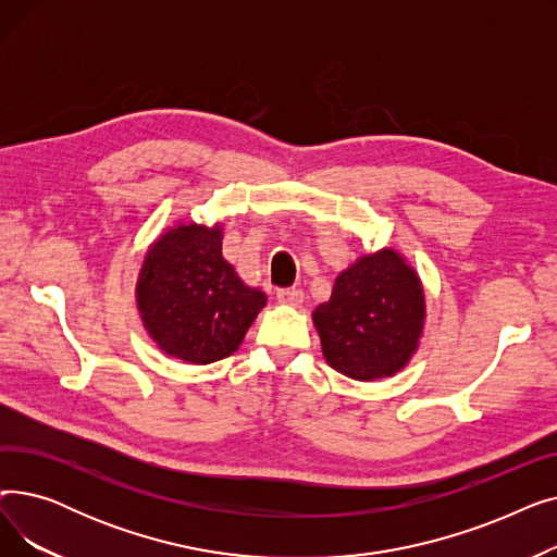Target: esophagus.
Returning <instances> with one entry per match:
<instances>
[{
  "mask_svg": "<svg viewBox=\"0 0 557 557\" xmlns=\"http://www.w3.org/2000/svg\"><path fill=\"white\" fill-rule=\"evenodd\" d=\"M277 300L282 305H288V307H300L305 302V294L300 288H280L277 290Z\"/></svg>",
  "mask_w": 557,
  "mask_h": 557,
  "instance_id": "34e87169",
  "label": "esophagus"
}]
</instances>
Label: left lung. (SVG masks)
I'll list each match as a JSON object with an SVG mask.
<instances>
[{
	"label": "left lung",
	"mask_w": 557,
	"mask_h": 557,
	"mask_svg": "<svg viewBox=\"0 0 557 557\" xmlns=\"http://www.w3.org/2000/svg\"><path fill=\"white\" fill-rule=\"evenodd\" d=\"M313 325L325 361L357 382L393 376L418 352L426 298L418 271L395 248L361 255L338 273Z\"/></svg>",
	"instance_id": "1"
}]
</instances>
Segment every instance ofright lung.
<instances>
[{
	"mask_svg": "<svg viewBox=\"0 0 557 557\" xmlns=\"http://www.w3.org/2000/svg\"><path fill=\"white\" fill-rule=\"evenodd\" d=\"M223 223L166 227L149 246L135 284L141 325L166 357L208 366L239 349L267 294L221 255Z\"/></svg>",
	"mask_w": 557,
	"mask_h": 557,
	"instance_id": "obj_1",
	"label": "right lung"
}]
</instances>
